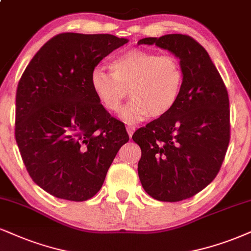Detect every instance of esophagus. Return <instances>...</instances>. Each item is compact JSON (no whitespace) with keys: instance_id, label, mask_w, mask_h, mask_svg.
Returning a JSON list of instances; mask_svg holds the SVG:
<instances>
[{"instance_id":"1","label":"esophagus","mask_w":251,"mask_h":251,"mask_svg":"<svg viewBox=\"0 0 251 251\" xmlns=\"http://www.w3.org/2000/svg\"><path fill=\"white\" fill-rule=\"evenodd\" d=\"M134 131H135V128H134V126H126V132H128L129 137H130V138H131L132 134H134Z\"/></svg>"}]
</instances>
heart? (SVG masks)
<instances>
[{
	"label": "heart",
	"mask_w": 251,
	"mask_h": 251,
	"mask_svg": "<svg viewBox=\"0 0 251 251\" xmlns=\"http://www.w3.org/2000/svg\"><path fill=\"white\" fill-rule=\"evenodd\" d=\"M111 73L94 69L89 83L99 103L117 113L129 94L132 100L121 113L126 123H137L150 116L162 119L175 108L180 97L184 71L172 54L132 49L111 60Z\"/></svg>",
	"instance_id": "b5f03b06"
}]
</instances>
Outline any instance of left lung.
Listing matches in <instances>:
<instances>
[{
    "mask_svg": "<svg viewBox=\"0 0 251 251\" xmlns=\"http://www.w3.org/2000/svg\"><path fill=\"white\" fill-rule=\"evenodd\" d=\"M141 44L170 51L184 71L175 108L132 135L142 150L138 177L144 191L176 202L196 196L220 171L230 138L229 98L209 54L192 37L172 33Z\"/></svg>",
    "mask_w": 251,
    "mask_h": 251,
    "instance_id": "left-lung-1",
    "label": "left lung"
}]
</instances>
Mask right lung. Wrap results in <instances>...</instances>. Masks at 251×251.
Masks as SVG:
<instances>
[{"label":"right lung","instance_id":"obj_1","mask_svg":"<svg viewBox=\"0 0 251 251\" xmlns=\"http://www.w3.org/2000/svg\"><path fill=\"white\" fill-rule=\"evenodd\" d=\"M126 43L108 33H60L40 48L18 82V149L32 180L55 198L94 197L129 141L89 83L98 64Z\"/></svg>","mask_w":251,"mask_h":251}]
</instances>
